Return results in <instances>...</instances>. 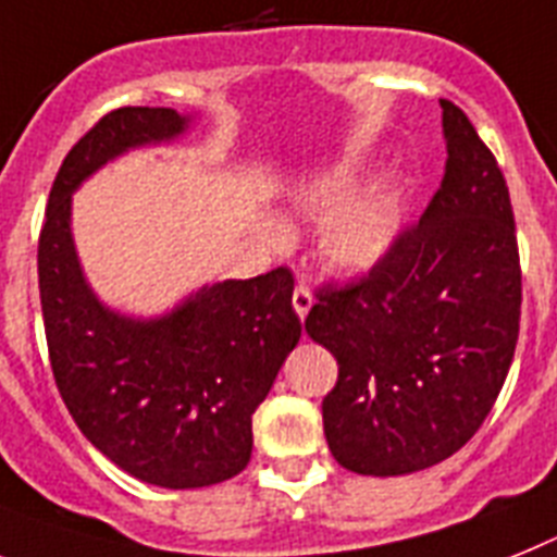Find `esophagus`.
Returning a JSON list of instances; mask_svg holds the SVG:
<instances>
[{
  "instance_id": "1",
  "label": "esophagus",
  "mask_w": 557,
  "mask_h": 557,
  "mask_svg": "<svg viewBox=\"0 0 557 557\" xmlns=\"http://www.w3.org/2000/svg\"><path fill=\"white\" fill-rule=\"evenodd\" d=\"M292 302H294V311H297V317H300V320H306L308 311H311V306H314V297H311V292H308L306 286H297L294 288Z\"/></svg>"
}]
</instances>
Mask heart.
Listing matches in <instances>:
<instances>
[{"instance_id":"obj_1","label":"heart","mask_w":557,"mask_h":557,"mask_svg":"<svg viewBox=\"0 0 557 557\" xmlns=\"http://www.w3.org/2000/svg\"><path fill=\"white\" fill-rule=\"evenodd\" d=\"M350 186L354 170L331 166L308 177L294 203L308 214L329 212L320 223V255L325 263L343 271H366L394 249L401 226V200L396 186L387 181L354 189L348 196ZM265 240L283 243L286 228L271 223L265 226Z\"/></svg>"}]
</instances>
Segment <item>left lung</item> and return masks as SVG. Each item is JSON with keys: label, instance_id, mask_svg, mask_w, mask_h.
<instances>
[{"label": "left lung", "instance_id": "left-lung-1", "mask_svg": "<svg viewBox=\"0 0 557 557\" xmlns=\"http://www.w3.org/2000/svg\"><path fill=\"white\" fill-rule=\"evenodd\" d=\"M447 163L419 223L345 286H322L308 336L339 376L322 399L334 459L405 475L473 438L502 394L521 322L516 218L498 161L442 98Z\"/></svg>", "mask_w": 557, "mask_h": 557}]
</instances>
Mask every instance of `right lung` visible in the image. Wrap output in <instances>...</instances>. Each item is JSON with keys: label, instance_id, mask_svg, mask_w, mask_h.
<instances>
[{"label": "right lung", "instance_id": "1", "mask_svg": "<svg viewBox=\"0 0 557 557\" xmlns=\"http://www.w3.org/2000/svg\"><path fill=\"white\" fill-rule=\"evenodd\" d=\"M189 115L121 107L67 152L39 235V294L55 387L112 465L170 490L209 487L251 459V416L300 343L294 274L223 280L170 314L135 320L101 306L70 235L84 177L144 144L172 141Z\"/></svg>", "mask_w": 557, "mask_h": 557}]
</instances>
